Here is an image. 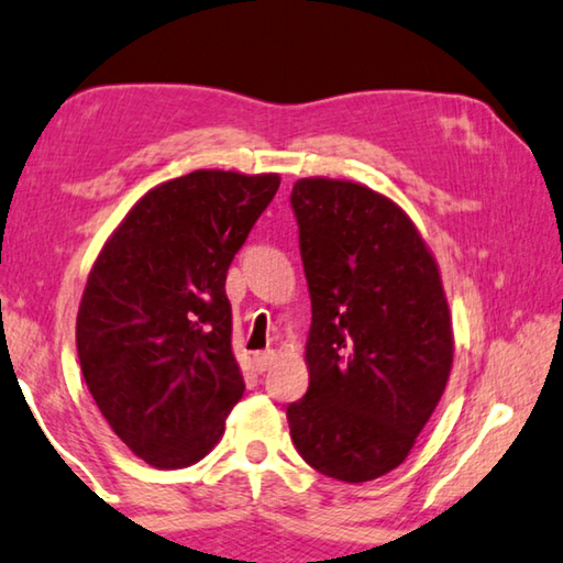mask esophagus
<instances>
[{
  "instance_id": "obj_1",
  "label": "esophagus",
  "mask_w": 563,
  "mask_h": 563,
  "mask_svg": "<svg viewBox=\"0 0 563 563\" xmlns=\"http://www.w3.org/2000/svg\"><path fill=\"white\" fill-rule=\"evenodd\" d=\"M274 361H276V351H272V349H266V351L254 353V366H256V371H260V373L269 371Z\"/></svg>"
}]
</instances>
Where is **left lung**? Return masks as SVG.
<instances>
[{
  "instance_id": "1",
  "label": "left lung",
  "mask_w": 563,
  "mask_h": 563,
  "mask_svg": "<svg viewBox=\"0 0 563 563\" xmlns=\"http://www.w3.org/2000/svg\"><path fill=\"white\" fill-rule=\"evenodd\" d=\"M311 297L309 390L287 408L321 475L396 470L445 393L455 336L440 266L400 205L371 187L301 177L291 190Z\"/></svg>"
}]
</instances>
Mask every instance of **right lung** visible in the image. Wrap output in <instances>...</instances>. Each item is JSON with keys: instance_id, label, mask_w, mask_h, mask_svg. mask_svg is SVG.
I'll return each instance as SVG.
<instances>
[{"instance_id": "right-lung-1", "label": "right lung", "mask_w": 563, "mask_h": 563, "mask_svg": "<svg viewBox=\"0 0 563 563\" xmlns=\"http://www.w3.org/2000/svg\"><path fill=\"white\" fill-rule=\"evenodd\" d=\"M276 173L195 170L161 183L108 236L76 317L84 380L108 426L157 470L200 462L244 378L227 269L279 190Z\"/></svg>"}]
</instances>
